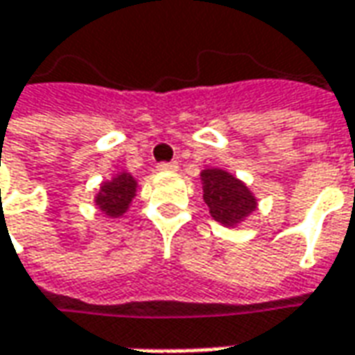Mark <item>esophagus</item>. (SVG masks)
I'll return each instance as SVG.
<instances>
[{"mask_svg":"<svg viewBox=\"0 0 355 355\" xmlns=\"http://www.w3.org/2000/svg\"><path fill=\"white\" fill-rule=\"evenodd\" d=\"M177 163H159L157 165L159 173H173V171H177Z\"/></svg>","mask_w":355,"mask_h":355,"instance_id":"34e87169","label":"esophagus"}]
</instances>
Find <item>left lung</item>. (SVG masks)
Listing matches in <instances>:
<instances>
[{
    "label": "left lung",
    "mask_w": 355,
    "mask_h": 355,
    "mask_svg": "<svg viewBox=\"0 0 355 355\" xmlns=\"http://www.w3.org/2000/svg\"><path fill=\"white\" fill-rule=\"evenodd\" d=\"M200 182L209 216L223 227H239L259 208L254 192L225 168H204L200 173Z\"/></svg>",
    "instance_id": "obj_1"
}]
</instances>
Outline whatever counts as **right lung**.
<instances>
[{
  "label": "right lung",
  "mask_w": 355,
  "mask_h": 355,
  "mask_svg": "<svg viewBox=\"0 0 355 355\" xmlns=\"http://www.w3.org/2000/svg\"><path fill=\"white\" fill-rule=\"evenodd\" d=\"M137 194V180L128 171H118L116 175L108 180H103L98 192L95 194V206L107 218H122L132 206Z\"/></svg>",
  "instance_id": "1"
}]
</instances>
